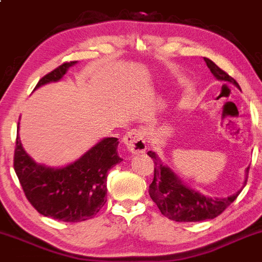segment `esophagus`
<instances>
[{
    "label": "esophagus",
    "instance_id": "obj_1",
    "mask_svg": "<svg viewBox=\"0 0 262 262\" xmlns=\"http://www.w3.org/2000/svg\"><path fill=\"white\" fill-rule=\"evenodd\" d=\"M123 144L132 154H142L146 150V140L145 131L142 128H135L128 131L123 137Z\"/></svg>",
    "mask_w": 262,
    "mask_h": 262
}]
</instances>
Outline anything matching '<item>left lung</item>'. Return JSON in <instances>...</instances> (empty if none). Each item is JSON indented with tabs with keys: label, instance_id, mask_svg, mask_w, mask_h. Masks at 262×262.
Returning a JSON list of instances; mask_svg holds the SVG:
<instances>
[{
	"label": "left lung",
	"instance_id": "left-lung-1",
	"mask_svg": "<svg viewBox=\"0 0 262 262\" xmlns=\"http://www.w3.org/2000/svg\"><path fill=\"white\" fill-rule=\"evenodd\" d=\"M204 61L218 80L230 82L241 91L238 83L225 71L218 68L211 59L204 58ZM147 155L152 159L155 164L154 180L149 187L151 199L155 202L161 214L175 222H201V221L213 220L225 211L241 193V189H239L237 193L226 198H212V196L203 195L199 191L187 187L170 170V168L161 163L159 156L154 151H149ZM249 169L250 166L246 169L244 185H246L247 183Z\"/></svg>",
	"mask_w": 262,
	"mask_h": 262
}]
</instances>
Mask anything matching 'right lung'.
Returning a JSON list of instances; mask_svg holds the SVG:
<instances>
[{
	"mask_svg": "<svg viewBox=\"0 0 262 262\" xmlns=\"http://www.w3.org/2000/svg\"><path fill=\"white\" fill-rule=\"evenodd\" d=\"M75 63L59 66L42 77L35 90L60 80ZM117 146L116 137H106L74 163L49 168L35 163L25 152L17 126L13 169L26 198L40 214L63 222H82L93 218L106 204L108 170L122 160Z\"/></svg>",
	"mask_w": 262,
	"mask_h": 262,
	"instance_id": "1",
	"label": "right lung"
}]
</instances>
